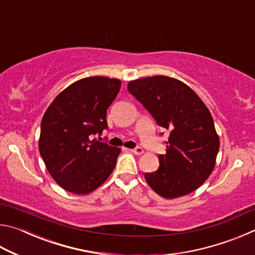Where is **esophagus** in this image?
Listing matches in <instances>:
<instances>
[{
    "label": "esophagus",
    "mask_w": 255,
    "mask_h": 255,
    "mask_svg": "<svg viewBox=\"0 0 255 255\" xmlns=\"http://www.w3.org/2000/svg\"><path fill=\"white\" fill-rule=\"evenodd\" d=\"M130 152L133 153L135 155H141V154L144 153V149L141 148V147H136V148H133V149H130Z\"/></svg>",
    "instance_id": "34e87169"
}]
</instances>
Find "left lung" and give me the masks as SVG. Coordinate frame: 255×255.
<instances>
[{
	"label": "left lung",
	"instance_id": "obj_1",
	"mask_svg": "<svg viewBox=\"0 0 255 255\" xmlns=\"http://www.w3.org/2000/svg\"><path fill=\"white\" fill-rule=\"evenodd\" d=\"M127 89L170 132L166 154L158 155L157 171L145 173L148 185L166 199L195 191L213 172L219 149L208 108L191 88L173 77H144L129 82Z\"/></svg>",
	"mask_w": 255,
	"mask_h": 255
}]
</instances>
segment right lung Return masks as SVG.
<instances>
[{
    "instance_id": "1",
    "label": "right lung",
    "mask_w": 255,
    "mask_h": 255,
    "mask_svg": "<svg viewBox=\"0 0 255 255\" xmlns=\"http://www.w3.org/2000/svg\"><path fill=\"white\" fill-rule=\"evenodd\" d=\"M122 81L85 77L63 90L41 120L39 152L60 188L75 195L96 190L112 173L120 148L91 137L108 128L107 110Z\"/></svg>"
}]
</instances>
